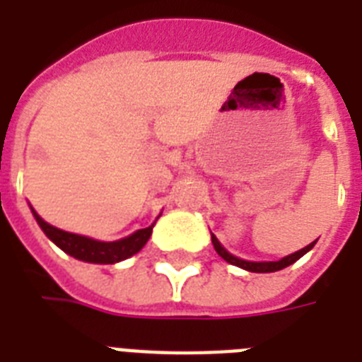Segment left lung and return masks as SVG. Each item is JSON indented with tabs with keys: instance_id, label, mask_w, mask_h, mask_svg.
I'll list each match as a JSON object with an SVG mask.
<instances>
[{
	"instance_id": "8db88e82",
	"label": "left lung",
	"mask_w": 362,
	"mask_h": 362,
	"mask_svg": "<svg viewBox=\"0 0 362 362\" xmlns=\"http://www.w3.org/2000/svg\"><path fill=\"white\" fill-rule=\"evenodd\" d=\"M212 244H214V250L218 252V255L226 259L227 263L235 264V267H240V269L247 270V272H276V270L286 269V267L293 264L295 261H298L304 253H308L310 250L314 247L315 240L312 242V244H308L306 247H303V250H298V252L291 253V255H287V257H281L280 261H261V263H257V261H244V259L240 257H235L233 253H229L226 247L221 246L220 240H218L214 235H212Z\"/></svg>"
}]
</instances>
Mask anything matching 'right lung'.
Instances as JSON below:
<instances>
[{
	"label": "right lung",
	"mask_w": 362,
	"mask_h": 362,
	"mask_svg": "<svg viewBox=\"0 0 362 362\" xmlns=\"http://www.w3.org/2000/svg\"><path fill=\"white\" fill-rule=\"evenodd\" d=\"M33 216H35L37 223H39V227L45 231V235H47L56 246L62 247L65 253H69L71 257L78 259V261H86V263L98 264L120 263L124 259L135 255L136 252H141L142 246L146 244L150 235H152L153 226H156V221H153L150 227H146V229H139V231H135L133 235H129V237L122 238V240L101 242L93 240V238L82 237V235H75V233L62 231L58 227L47 223L41 216L37 214L35 210H33Z\"/></svg>",
	"instance_id": "add662e5"
}]
</instances>
